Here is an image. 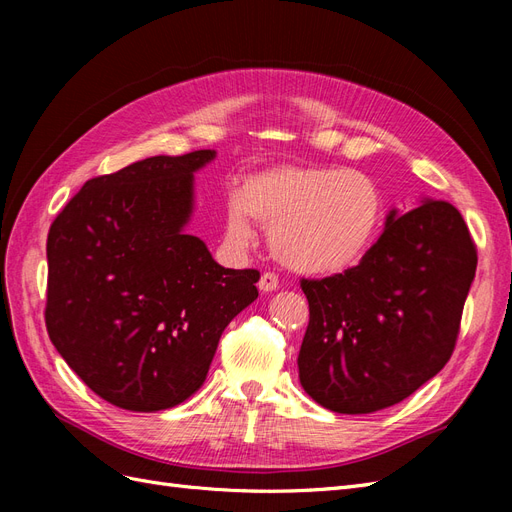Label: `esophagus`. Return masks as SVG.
<instances>
[{
	"instance_id": "34e87169",
	"label": "esophagus",
	"mask_w": 512,
	"mask_h": 512,
	"mask_svg": "<svg viewBox=\"0 0 512 512\" xmlns=\"http://www.w3.org/2000/svg\"><path fill=\"white\" fill-rule=\"evenodd\" d=\"M258 288L262 292H273V290L280 288V280H277L275 273H262L260 275V282H258Z\"/></svg>"
}]
</instances>
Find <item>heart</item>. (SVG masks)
Masks as SVG:
<instances>
[{
	"instance_id": "heart-1",
	"label": "heart",
	"mask_w": 512,
	"mask_h": 512,
	"mask_svg": "<svg viewBox=\"0 0 512 512\" xmlns=\"http://www.w3.org/2000/svg\"><path fill=\"white\" fill-rule=\"evenodd\" d=\"M386 213L384 192L361 170L322 164L265 168L230 196L224 239L237 252L254 241L252 220L269 230L275 258L303 275L346 273L374 247Z\"/></svg>"
}]
</instances>
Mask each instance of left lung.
Wrapping results in <instances>:
<instances>
[{"label":"left lung","mask_w":512,"mask_h":512,"mask_svg":"<svg viewBox=\"0 0 512 512\" xmlns=\"http://www.w3.org/2000/svg\"><path fill=\"white\" fill-rule=\"evenodd\" d=\"M476 245L446 200L386 215L369 254L346 273L301 280L309 324L299 380L322 408L369 414L399 404L455 350Z\"/></svg>","instance_id":"left-lung-1"}]
</instances>
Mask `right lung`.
<instances>
[{
    "mask_svg": "<svg viewBox=\"0 0 512 512\" xmlns=\"http://www.w3.org/2000/svg\"><path fill=\"white\" fill-rule=\"evenodd\" d=\"M213 149L89 179L46 239V331L91 391L130 412L203 386L228 322L258 297L256 269H224L185 232L194 173Z\"/></svg>",
    "mask_w": 512,
    "mask_h": 512,
    "instance_id": "add662e5",
    "label": "right lung"
}]
</instances>
